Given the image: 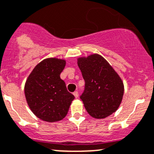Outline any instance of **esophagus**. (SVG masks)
<instances>
[{
    "label": "esophagus",
    "mask_w": 154,
    "mask_h": 154,
    "mask_svg": "<svg viewBox=\"0 0 154 154\" xmlns=\"http://www.w3.org/2000/svg\"><path fill=\"white\" fill-rule=\"evenodd\" d=\"M74 97H75V98H78V92H77V91H76V92H74Z\"/></svg>",
    "instance_id": "34e87169"
}]
</instances>
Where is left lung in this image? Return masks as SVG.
<instances>
[{
    "label": "left lung",
    "instance_id": "8db88e82",
    "mask_svg": "<svg viewBox=\"0 0 154 154\" xmlns=\"http://www.w3.org/2000/svg\"><path fill=\"white\" fill-rule=\"evenodd\" d=\"M85 80L80 95L86 111L96 119L108 117L118 109L123 99L124 86L110 64L98 54L77 59Z\"/></svg>",
    "mask_w": 154,
    "mask_h": 154
}]
</instances>
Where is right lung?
Returning <instances> with one entry per match:
<instances>
[{
  "instance_id": "obj_1",
  "label": "right lung",
  "mask_w": 154,
  "mask_h": 154,
  "mask_svg": "<svg viewBox=\"0 0 154 154\" xmlns=\"http://www.w3.org/2000/svg\"><path fill=\"white\" fill-rule=\"evenodd\" d=\"M65 64L64 59H44L36 65L25 83L27 103L31 111L44 121L53 123L62 120L74 99L60 78Z\"/></svg>"
}]
</instances>
